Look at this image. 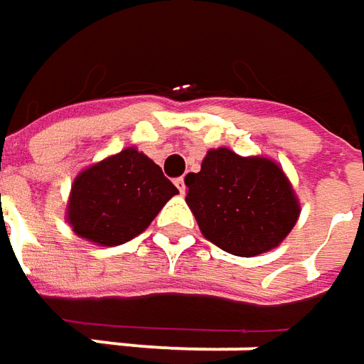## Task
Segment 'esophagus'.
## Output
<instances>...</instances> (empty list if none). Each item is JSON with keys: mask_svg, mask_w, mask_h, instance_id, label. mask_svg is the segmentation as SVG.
Instances as JSON below:
<instances>
[{"mask_svg": "<svg viewBox=\"0 0 364 364\" xmlns=\"http://www.w3.org/2000/svg\"><path fill=\"white\" fill-rule=\"evenodd\" d=\"M176 188L180 190V194H184L186 192V182H184V178H176Z\"/></svg>", "mask_w": 364, "mask_h": 364, "instance_id": "obj_1", "label": "esophagus"}]
</instances>
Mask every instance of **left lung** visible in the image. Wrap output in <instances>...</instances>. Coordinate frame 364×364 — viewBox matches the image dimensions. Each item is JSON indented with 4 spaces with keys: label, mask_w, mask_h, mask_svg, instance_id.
I'll use <instances>...</instances> for the list:
<instances>
[{
    "label": "left lung",
    "mask_w": 364,
    "mask_h": 364,
    "mask_svg": "<svg viewBox=\"0 0 364 364\" xmlns=\"http://www.w3.org/2000/svg\"><path fill=\"white\" fill-rule=\"evenodd\" d=\"M184 182L203 235L231 255L253 257L277 247L300 217L287 176L267 158L208 149L200 172H190Z\"/></svg>",
    "instance_id": "1"
}]
</instances>
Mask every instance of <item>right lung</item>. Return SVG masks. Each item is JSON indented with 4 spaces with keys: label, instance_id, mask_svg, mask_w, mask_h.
Instances as JSON below:
<instances>
[{
    "label": "right lung",
    "instance_id": "obj_1",
    "mask_svg": "<svg viewBox=\"0 0 364 364\" xmlns=\"http://www.w3.org/2000/svg\"><path fill=\"white\" fill-rule=\"evenodd\" d=\"M174 194L178 188L160 166L127 147L75 178L66 220L78 237L115 247L146 231Z\"/></svg>",
    "mask_w": 364,
    "mask_h": 364
}]
</instances>
